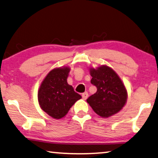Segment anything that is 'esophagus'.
<instances>
[{"mask_svg": "<svg viewBox=\"0 0 158 158\" xmlns=\"http://www.w3.org/2000/svg\"><path fill=\"white\" fill-rule=\"evenodd\" d=\"M87 98H88V93L84 92L82 94V98H83L84 100H86Z\"/></svg>", "mask_w": 158, "mask_h": 158, "instance_id": "esophagus-1", "label": "esophagus"}]
</instances>
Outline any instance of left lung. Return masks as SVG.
Here are the masks:
<instances>
[{
    "instance_id": "left-lung-1",
    "label": "left lung",
    "mask_w": 158,
    "mask_h": 158,
    "mask_svg": "<svg viewBox=\"0 0 158 158\" xmlns=\"http://www.w3.org/2000/svg\"><path fill=\"white\" fill-rule=\"evenodd\" d=\"M92 77L91 83L97 88L96 92L89 96L87 103L94 111L102 118L114 116L126 105L128 92L117 73L107 65L89 68Z\"/></svg>"
}]
</instances>
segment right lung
Here are the masks:
<instances>
[{
  "label": "right lung",
  "instance_id": "1",
  "mask_svg": "<svg viewBox=\"0 0 158 158\" xmlns=\"http://www.w3.org/2000/svg\"><path fill=\"white\" fill-rule=\"evenodd\" d=\"M69 67H56L51 70L40 86L37 99L41 109L55 119L64 118L81 96L67 83Z\"/></svg>",
  "mask_w": 158,
  "mask_h": 158
}]
</instances>
